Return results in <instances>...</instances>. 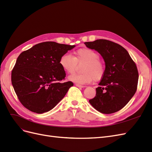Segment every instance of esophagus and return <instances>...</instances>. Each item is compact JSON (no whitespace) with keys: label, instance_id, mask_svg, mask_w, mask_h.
<instances>
[{"label":"esophagus","instance_id":"34e87169","mask_svg":"<svg viewBox=\"0 0 152 152\" xmlns=\"http://www.w3.org/2000/svg\"><path fill=\"white\" fill-rule=\"evenodd\" d=\"M75 86L78 87H79V88H84V87H86V86H81V85L77 84H75Z\"/></svg>","mask_w":152,"mask_h":152}]
</instances>
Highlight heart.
<instances>
[{
	"label": "heart",
	"instance_id": "1",
	"mask_svg": "<svg viewBox=\"0 0 152 152\" xmlns=\"http://www.w3.org/2000/svg\"><path fill=\"white\" fill-rule=\"evenodd\" d=\"M99 55L94 50L89 48H82L73 53L64 54L59 59V65L68 74L74 73L77 64L84 63L82 67L81 74H73L68 77L69 80L79 84H89L94 80L102 79L105 73L103 63L99 60Z\"/></svg>",
	"mask_w": 152,
	"mask_h": 152
}]
</instances>
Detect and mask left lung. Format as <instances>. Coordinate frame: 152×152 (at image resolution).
Masks as SVG:
<instances>
[{"label":"left lung","instance_id":"8db88e82","mask_svg":"<svg viewBox=\"0 0 152 152\" xmlns=\"http://www.w3.org/2000/svg\"><path fill=\"white\" fill-rule=\"evenodd\" d=\"M103 57L105 73L96 89L90 104L98 112L110 114L119 111L134 95L138 82V72L129 54L121 45L105 39L84 43Z\"/></svg>","mask_w":152,"mask_h":152}]
</instances>
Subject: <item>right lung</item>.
<instances>
[{"mask_svg":"<svg viewBox=\"0 0 152 152\" xmlns=\"http://www.w3.org/2000/svg\"><path fill=\"white\" fill-rule=\"evenodd\" d=\"M75 45L44 42L22 52L11 73V82L20 102L30 111H50L64 98L73 82L66 77L59 59Z\"/></svg>","mask_w":152,"mask_h":152,"instance_id":"right-lung-1","label":"right lung"}]
</instances>
